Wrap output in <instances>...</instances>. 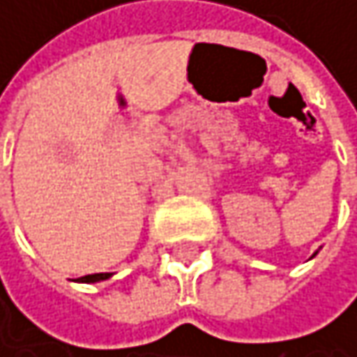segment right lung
<instances>
[{"instance_id":"obj_1","label":"right lung","mask_w":357,"mask_h":357,"mask_svg":"<svg viewBox=\"0 0 357 357\" xmlns=\"http://www.w3.org/2000/svg\"><path fill=\"white\" fill-rule=\"evenodd\" d=\"M111 277V273H95V275H84L76 281H82V283H97V281H105Z\"/></svg>"}]
</instances>
